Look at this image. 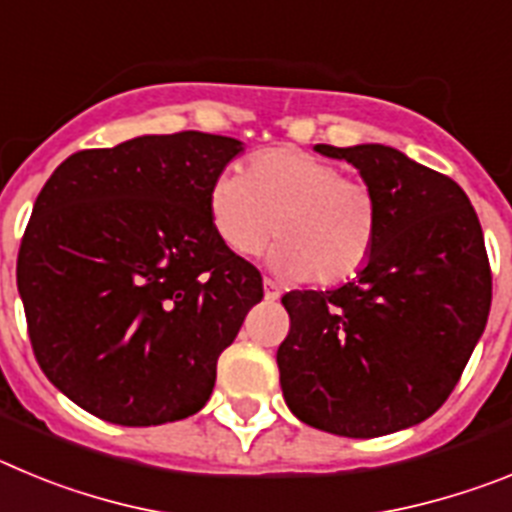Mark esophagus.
I'll list each match as a JSON object with an SVG mask.
<instances>
[{
  "mask_svg": "<svg viewBox=\"0 0 512 512\" xmlns=\"http://www.w3.org/2000/svg\"><path fill=\"white\" fill-rule=\"evenodd\" d=\"M264 297L269 302L279 300V284L277 282H271V279H264Z\"/></svg>",
  "mask_w": 512,
  "mask_h": 512,
  "instance_id": "34e87169",
  "label": "esophagus"
}]
</instances>
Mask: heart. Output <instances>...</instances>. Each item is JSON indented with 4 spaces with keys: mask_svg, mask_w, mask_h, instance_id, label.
Returning a JSON list of instances; mask_svg holds the SVG:
<instances>
[{
    "mask_svg": "<svg viewBox=\"0 0 512 512\" xmlns=\"http://www.w3.org/2000/svg\"><path fill=\"white\" fill-rule=\"evenodd\" d=\"M207 212L230 253L256 256L274 233L269 264L323 287L354 279L372 259L379 233L374 189L300 148H271L256 153L243 176H215Z\"/></svg>",
    "mask_w": 512,
    "mask_h": 512,
    "instance_id": "b5f03b06",
    "label": "heart"
}]
</instances>
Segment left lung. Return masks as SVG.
Here are the masks:
<instances>
[{"label": "left lung", "instance_id": "8db88e82", "mask_svg": "<svg viewBox=\"0 0 512 512\" xmlns=\"http://www.w3.org/2000/svg\"><path fill=\"white\" fill-rule=\"evenodd\" d=\"M356 166L379 202L372 259L336 289L282 297L277 351L287 408L346 438L423 423L459 382L485 333L492 274L464 189L379 143L315 146Z\"/></svg>", "mask_w": 512, "mask_h": 512}]
</instances>
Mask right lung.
I'll return each instance as SVG.
<instances>
[{"instance_id":"obj_1","label":"right lung","mask_w":512,"mask_h":512,"mask_svg":"<svg viewBox=\"0 0 512 512\" xmlns=\"http://www.w3.org/2000/svg\"><path fill=\"white\" fill-rule=\"evenodd\" d=\"M241 151L197 130L140 135L74 153L40 189L17 289L40 369L87 413L138 428L210 400L217 356L264 297L207 212Z\"/></svg>"}]
</instances>
